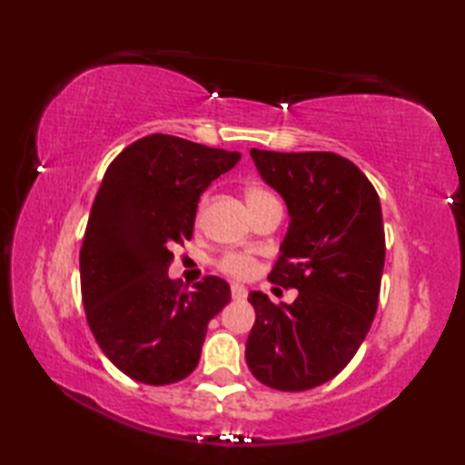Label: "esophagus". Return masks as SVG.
<instances>
[{
	"instance_id": "obj_1",
	"label": "esophagus",
	"mask_w": 465,
	"mask_h": 465,
	"mask_svg": "<svg viewBox=\"0 0 465 465\" xmlns=\"http://www.w3.org/2000/svg\"><path fill=\"white\" fill-rule=\"evenodd\" d=\"M232 297H233V299H238V302H242V299H246V297H248V291H246V287H242V285H232Z\"/></svg>"
}]
</instances>
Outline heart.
<instances>
[{"label":"heart","instance_id":"b5f03b06","mask_svg":"<svg viewBox=\"0 0 465 465\" xmlns=\"http://www.w3.org/2000/svg\"><path fill=\"white\" fill-rule=\"evenodd\" d=\"M271 196H272V194L262 191V188L250 186L248 191H246L248 207H252V204L261 203V201H264V199H271ZM219 266H222L223 272L232 274V277H248V274L252 272L250 258H246L243 254H227V256H223V261H222V264H219Z\"/></svg>","mask_w":465,"mask_h":465}]
</instances>
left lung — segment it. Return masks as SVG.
Listing matches in <instances>:
<instances>
[{
	"instance_id": "obj_1",
	"label": "left lung",
	"mask_w": 465,
	"mask_h": 465,
	"mask_svg": "<svg viewBox=\"0 0 465 465\" xmlns=\"http://www.w3.org/2000/svg\"><path fill=\"white\" fill-rule=\"evenodd\" d=\"M250 155L289 211L269 281L297 289V299L274 305L262 291L248 295L256 322L246 363L272 390H312L349 365L371 328L385 262L380 196L336 153L250 149Z\"/></svg>"
}]
</instances>
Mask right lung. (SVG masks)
<instances>
[{
    "instance_id": "add662e5",
    "label": "right lung",
    "mask_w": 465,
    "mask_h": 465,
    "mask_svg": "<svg viewBox=\"0 0 465 465\" xmlns=\"http://www.w3.org/2000/svg\"><path fill=\"white\" fill-rule=\"evenodd\" d=\"M240 157L157 133L124 147L102 178L80 252L82 299L102 352L131 380L191 375L209 322L230 303L223 279L180 291L168 269L170 250L191 240L201 194Z\"/></svg>"
}]
</instances>
